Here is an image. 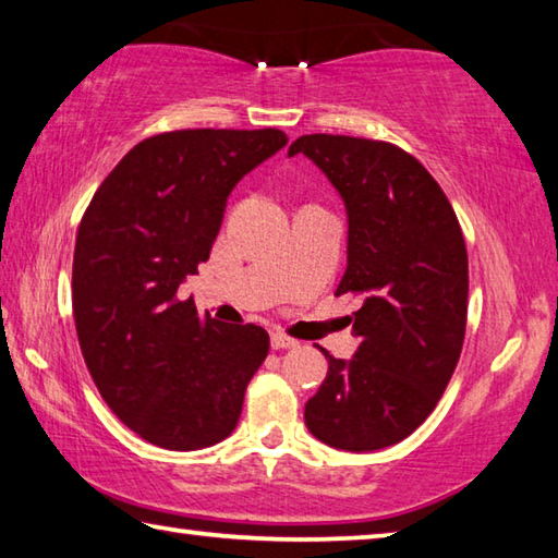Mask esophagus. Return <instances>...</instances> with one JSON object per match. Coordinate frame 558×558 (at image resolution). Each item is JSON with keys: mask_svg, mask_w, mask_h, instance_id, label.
I'll return each mask as SVG.
<instances>
[{"mask_svg": "<svg viewBox=\"0 0 558 558\" xmlns=\"http://www.w3.org/2000/svg\"><path fill=\"white\" fill-rule=\"evenodd\" d=\"M270 347L272 349H298L300 341L286 337V333H282V331H272L270 333Z\"/></svg>", "mask_w": 558, "mask_h": 558, "instance_id": "esophagus-1", "label": "esophagus"}]
</instances>
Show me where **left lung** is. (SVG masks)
Here are the masks:
<instances>
[{"mask_svg": "<svg viewBox=\"0 0 558 558\" xmlns=\"http://www.w3.org/2000/svg\"><path fill=\"white\" fill-rule=\"evenodd\" d=\"M307 156L347 207V270L337 295H361L349 322L361 343L329 361L305 404V424L341 451H378L437 408L461 356L469 310V253L439 182L385 141L310 134Z\"/></svg>", "mask_w": 558, "mask_h": 558, "instance_id": "obj_1", "label": "left lung"}]
</instances>
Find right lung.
<instances>
[{"label": "right lung", "mask_w": 558, "mask_h": 558, "mask_svg": "<svg viewBox=\"0 0 558 558\" xmlns=\"http://www.w3.org/2000/svg\"><path fill=\"white\" fill-rule=\"evenodd\" d=\"M286 144L280 129L150 136L119 160L80 221V349L111 412L156 447L227 439L268 356L266 329L199 319L178 290L209 258L236 182Z\"/></svg>", "instance_id": "add662e5"}]
</instances>
